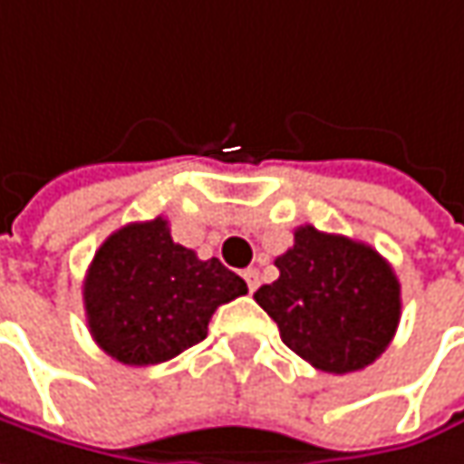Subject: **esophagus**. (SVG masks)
Masks as SVG:
<instances>
[{"label":"esophagus","instance_id":"1","mask_svg":"<svg viewBox=\"0 0 464 464\" xmlns=\"http://www.w3.org/2000/svg\"><path fill=\"white\" fill-rule=\"evenodd\" d=\"M244 281H246L249 292H255V289H257V281H260V276H257V271H255V268H246V271H244Z\"/></svg>","mask_w":464,"mask_h":464}]
</instances>
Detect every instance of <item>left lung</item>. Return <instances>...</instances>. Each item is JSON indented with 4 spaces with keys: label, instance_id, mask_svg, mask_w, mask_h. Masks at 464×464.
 I'll use <instances>...</instances> for the list:
<instances>
[{
    "label": "left lung",
    "instance_id": "obj_1",
    "mask_svg": "<svg viewBox=\"0 0 464 464\" xmlns=\"http://www.w3.org/2000/svg\"><path fill=\"white\" fill-rule=\"evenodd\" d=\"M276 268L278 278L255 300L289 351L329 374L358 372L385 353L399 329L401 284L377 249L303 226Z\"/></svg>",
    "mask_w": 464,
    "mask_h": 464
}]
</instances>
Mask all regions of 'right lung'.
I'll use <instances>...</instances> for the list:
<instances>
[{"label": "right lung", "instance_id": "1", "mask_svg": "<svg viewBox=\"0 0 464 464\" xmlns=\"http://www.w3.org/2000/svg\"><path fill=\"white\" fill-rule=\"evenodd\" d=\"M241 295L244 278L218 257L198 260L193 249L175 244L164 218L111 233L84 278L92 340L130 366L188 351L207 337L212 314Z\"/></svg>", "mask_w": 464, "mask_h": 464}]
</instances>
